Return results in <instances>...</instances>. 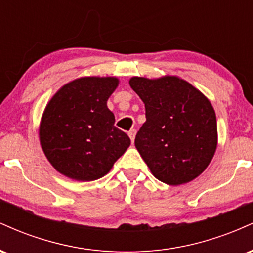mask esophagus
Masks as SVG:
<instances>
[{
  "mask_svg": "<svg viewBox=\"0 0 253 253\" xmlns=\"http://www.w3.org/2000/svg\"><path fill=\"white\" fill-rule=\"evenodd\" d=\"M135 134H136V130L135 129H130L129 132H128V136L130 138V140H132V143H133V141H134Z\"/></svg>",
  "mask_w": 253,
  "mask_h": 253,
  "instance_id": "esophagus-1",
  "label": "esophagus"
}]
</instances>
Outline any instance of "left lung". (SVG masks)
<instances>
[{"label":"left lung","instance_id":"8db88e82","mask_svg":"<svg viewBox=\"0 0 253 253\" xmlns=\"http://www.w3.org/2000/svg\"><path fill=\"white\" fill-rule=\"evenodd\" d=\"M129 85L145 104L146 121L136 133L134 145L151 173L169 185L199 177L217 146L211 101L178 76H135Z\"/></svg>","mask_w":253,"mask_h":253}]
</instances>
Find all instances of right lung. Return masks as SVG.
<instances>
[{
	"label": "right lung",
	"instance_id": "right-lung-1",
	"mask_svg": "<svg viewBox=\"0 0 253 253\" xmlns=\"http://www.w3.org/2000/svg\"><path fill=\"white\" fill-rule=\"evenodd\" d=\"M119 83L118 77L76 78L46 104L39 140L58 172L75 181H95L128 149L130 139L114 126L115 117L107 107Z\"/></svg>",
	"mask_w": 253,
	"mask_h": 253
}]
</instances>
